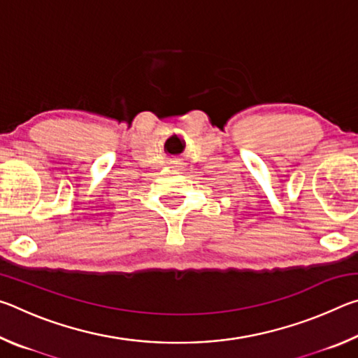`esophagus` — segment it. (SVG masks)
<instances>
[{
  "mask_svg": "<svg viewBox=\"0 0 358 358\" xmlns=\"http://www.w3.org/2000/svg\"><path fill=\"white\" fill-rule=\"evenodd\" d=\"M180 166H181V164H173V167H175V169H180Z\"/></svg>",
  "mask_w": 358,
  "mask_h": 358,
  "instance_id": "obj_1",
  "label": "esophagus"
}]
</instances>
